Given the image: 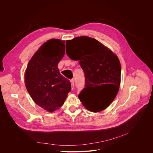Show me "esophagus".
<instances>
[{
  "label": "esophagus",
  "mask_w": 153,
  "mask_h": 153,
  "mask_svg": "<svg viewBox=\"0 0 153 153\" xmlns=\"http://www.w3.org/2000/svg\"><path fill=\"white\" fill-rule=\"evenodd\" d=\"M71 85H72V89H73L74 85V81L73 79L71 80Z\"/></svg>",
  "instance_id": "1"
}]
</instances>
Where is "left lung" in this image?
Here are the masks:
<instances>
[{"label": "left lung", "instance_id": "1", "mask_svg": "<svg viewBox=\"0 0 153 153\" xmlns=\"http://www.w3.org/2000/svg\"><path fill=\"white\" fill-rule=\"evenodd\" d=\"M71 59L79 61L85 75V88L79 94L82 105L99 112L108 107L118 92L121 65L117 56L94 38L82 36L66 41Z\"/></svg>", "mask_w": 153, "mask_h": 153}]
</instances>
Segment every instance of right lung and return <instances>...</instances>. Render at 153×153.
<instances>
[{"label": "right lung", "mask_w": 153, "mask_h": 153, "mask_svg": "<svg viewBox=\"0 0 153 153\" xmlns=\"http://www.w3.org/2000/svg\"><path fill=\"white\" fill-rule=\"evenodd\" d=\"M65 41L48 40L30 60L25 71L26 88L38 105L53 111L61 107L71 84L59 72L58 64L65 54Z\"/></svg>", "instance_id": "1"}]
</instances>
